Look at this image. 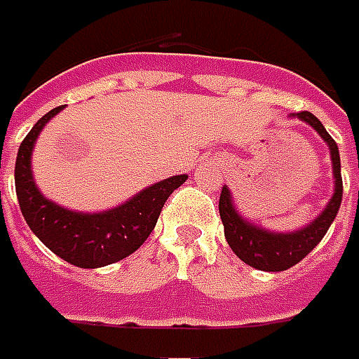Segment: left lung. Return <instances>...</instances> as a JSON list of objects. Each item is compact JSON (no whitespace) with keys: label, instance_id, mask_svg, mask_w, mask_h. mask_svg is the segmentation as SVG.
I'll return each instance as SVG.
<instances>
[{"label":"left lung","instance_id":"left-lung-1","mask_svg":"<svg viewBox=\"0 0 359 359\" xmlns=\"http://www.w3.org/2000/svg\"><path fill=\"white\" fill-rule=\"evenodd\" d=\"M291 118H299L306 126H311L330 149L334 192L326 208L306 226L292 231H271L241 216L233 204L230 189L226 184L222 187L218 208H220L226 241L241 262L259 271H285L304 259L320 243L342 204V172H340V153L336 141L328 135L323 123L311 111H301Z\"/></svg>","mask_w":359,"mask_h":359}]
</instances>
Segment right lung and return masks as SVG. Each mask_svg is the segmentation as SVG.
Segmentation results:
<instances>
[{"label": "right lung", "mask_w": 359, "mask_h": 359, "mask_svg": "<svg viewBox=\"0 0 359 359\" xmlns=\"http://www.w3.org/2000/svg\"><path fill=\"white\" fill-rule=\"evenodd\" d=\"M65 106L50 109L23 139L15 161V190L19 208L31 231L60 259L82 269L121 262L143 245L159 220L161 208L189 179L177 175L137 192L119 206L102 212H76L43 196L31 169L39 133Z\"/></svg>", "instance_id": "obj_1"}]
</instances>
